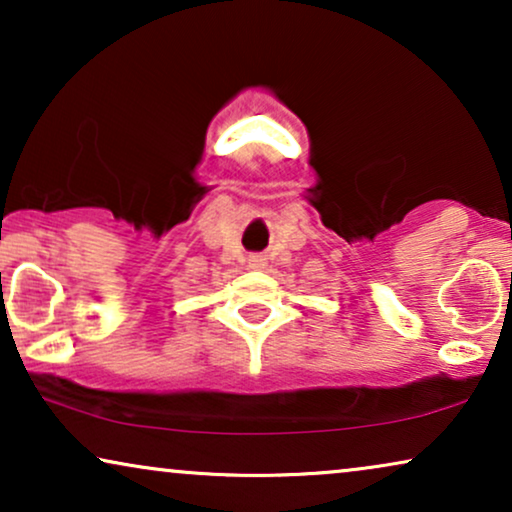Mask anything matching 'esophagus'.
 Here are the masks:
<instances>
[{"label": "esophagus", "instance_id": "1", "mask_svg": "<svg viewBox=\"0 0 512 512\" xmlns=\"http://www.w3.org/2000/svg\"><path fill=\"white\" fill-rule=\"evenodd\" d=\"M249 268H254V270H263V268H265V258H263L261 254L249 256Z\"/></svg>", "mask_w": 512, "mask_h": 512}]
</instances>
